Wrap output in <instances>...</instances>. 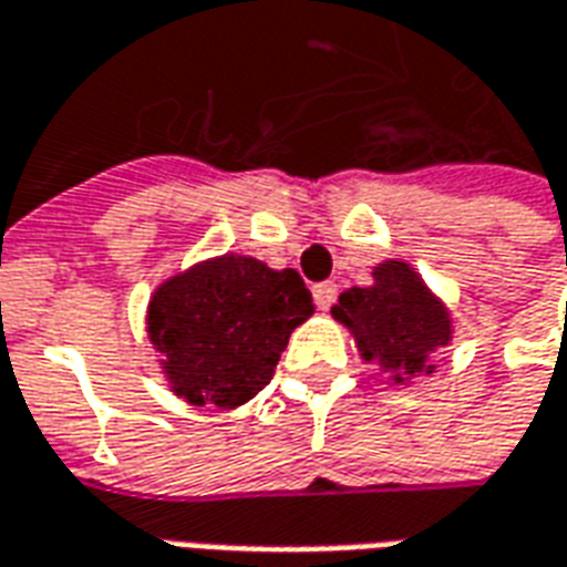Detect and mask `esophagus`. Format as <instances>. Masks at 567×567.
Instances as JSON below:
<instances>
[{
    "instance_id": "obj_1",
    "label": "esophagus",
    "mask_w": 567,
    "mask_h": 567,
    "mask_svg": "<svg viewBox=\"0 0 567 567\" xmlns=\"http://www.w3.org/2000/svg\"><path fill=\"white\" fill-rule=\"evenodd\" d=\"M334 296H338V287H334L332 280H326V284H317V287H313V301H317V308H320V311H326V308L332 305Z\"/></svg>"
}]
</instances>
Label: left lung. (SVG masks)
Listing matches in <instances>:
<instances>
[{
  "label": "left lung",
  "instance_id": "8db88e82",
  "mask_svg": "<svg viewBox=\"0 0 567 567\" xmlns=\"http://www.w3.org/2000/svg\"><path fill=\"white\" fill-rule=\"evenodd\" d=\"M359 359L378 365L390 386H408L435 374V353L453 341V313L404 259H383L371 268L369 287L344 289L332 305Z\"/></svg>",
  "mask_w": 567,
  "mask_h": 567
}]
</instances>
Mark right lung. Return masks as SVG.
I'll return each mask as SVG.
<instances>
[{
	"label": "right lung",
	"instance_id": "obj_1",
	"mask_svg": "<svg viewBox=\"0 0 567 567\" xmlns=\"http://www.w3.org/2000/svg\"><path fill=\"white\" fill-rule=\"evenodd\" d=\"M311 313V289L296 268L223 254L165 278L144 323L177 399L235 411L268 386L289 334Z\"/></svg>",
	"mask_w": 567,
	"mask_h": 567
}]
</instances>
